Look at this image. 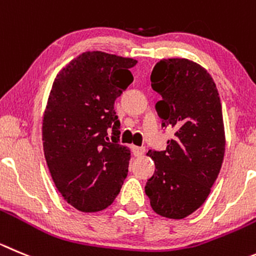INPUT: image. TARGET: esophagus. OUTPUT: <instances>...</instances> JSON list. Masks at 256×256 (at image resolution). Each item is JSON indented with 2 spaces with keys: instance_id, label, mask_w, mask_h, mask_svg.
Masks as SVG:
<instances>
[{
  "instance_id": "34e87169",
  "label": "esophagus",
  "mask_w": 256,
  "mask_h": 256,
  "mask_svg": "<svg viewBox=\"0 0 256 256\" xmlns=\"http://www.w3.org/2000/svg\"><path fill=\"white\" fill-rule=\"evenodd\" d=\"M131 150H132V154L135 156H142V155L145 154L144 146H131Z\"/></svg>"
}]
</instances>
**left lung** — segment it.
<instances>
[{
	"label": "left lung",
	"instance_id": "8db88e82",
	"mask_svg": "<svg viewBox=\"0 0 256 256\" xmlns=\"http://www.w3.org/2000/svg\"><path fill=\"white\" fill-rule=\"evenodd\" d=\"M162 96L155 104L174 138L163 152L149 150L155 172L145 186L152 208L180 220L200 208L211 192L225 155V128L218 90L208 72L188 59H163L150 76Z\"/></svg>",
	"mask_w": 256,
	"mask_h": 256
}]
</instances>
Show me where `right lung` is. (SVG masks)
I'll return each instance as SVG.
<instances>
[{"instance_id":"add662e5","label":"right lung","mask_w":256,"mask_h":256,"mask_svg":"<svg viewBox=\"0 0 256 256\" xmlns=\"http://www.w3.org/2000/svg\"><path fill=\"white\" fill-rule=\"evenodd\" d=\"M136 63L86 52L52 83L42 117L44 155L56 190L78 211L108 207L128 176L131 154L118 142L114 101L134 80L130 68Z\"/></svg>"}]
</instances>
